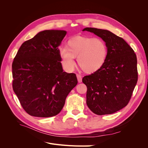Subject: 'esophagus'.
Returning a JSON list of instances; mask_svg holds the SVG:
<instances>
[{
	"label": "esophagus",
	"instance_id": "esophagus-1",
	"mask_svg": "<svg viewBox=\"0 0 148 148\" xmlns=\"http://www.w3.org/2000/svg\"><path fill=\"white\" fill-rule=\"evenodd\" d=\"M77 77L78 78V82L79 83H81L82 82V75H80L79 74H77Z\"/></svg>",
	"mask_w": 148,
	"mask_h": 148
}]
</instances>
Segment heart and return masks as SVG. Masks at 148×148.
I'll use <instances>...</instances> for the list:
<instances>
[{"label": "heart", "mask_w": 148, "mask_h": 148, "mask_svg": "<svg viewBox=\"0 0 148 148\" xmlns=\"http://www.w3.org/2000/svg\"><path fill=\"white\" fill-rule=\"evenodd\" d=\"M109 49L106 42L101 38L75 36L70 38L66 46L60 47L59 56L63 68L67 71L74 70V59L84 72L95 73L104 66L108 57Z\"/></svg>", "instance_id": "1"}]
</instances>
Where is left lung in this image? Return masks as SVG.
Segmentation results:
<instances>
[{"label": "left lung", "mask_w": 148, "mask_h": 148, "mask_svg": "<svg viewBox=\"0 0 148 148\" xmlns=\"http://www.w3.org/2000/svg\"><path fill=\"white\" fill-rule=\"evenodd\" d=\"M83 31L104 39L109 49L104 66L82 79L87 86V106L99 115L115 113L128 104L136 84V56L123 38L108 30L86 28Z\"/></svg>", "instance_id": "left-lung-1"}]
</instances>
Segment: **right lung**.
<instances>
[{
    "label": "right lung",
    "mask_w": 148,
    "mask_h": 148,
    "mask_svg": "<svg viewBox=\"0 0 148 148\" xmlns=\"http://www.w3.org/2000/svg\"><path fill=\"white\" fill-rule=\"evenodd\" d=\"M66 32L44 30L24 42L12 63V86L23 109L37 117L60 113L78 83L75 73L63 71L59 46Z\"/></svg>",
    "instance_id": "1"
}]
</instances>
